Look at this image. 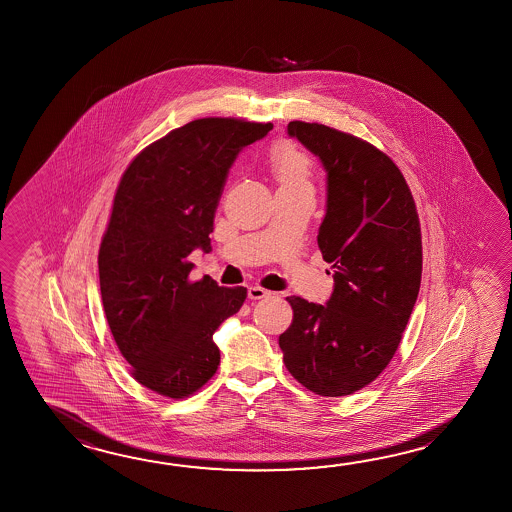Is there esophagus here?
I'll return each mask as SVG.
<instances>
[{
  "label": "esophagus",
  "instance_id": "esophagus-1",
  "mask_svg": "<svg viewBox=\"0 0 512 512\" xmlns=\"http://www.w3.org/2000/svg\"><path fill=\"white\" fill-rule=\"evenodd\" d=\"M268 295H270V292L264 290L261 286H250L248 288V297H250L251 301H259V299H264Z\"/></svg>",
  "mask_w": 512,
  "mask_h": 512
}]
</instances>
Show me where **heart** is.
<instances>
[{
  "instance_id": "obj_1",
  "label": "heart",
  "mask_w": 512,
  "mask_h": 512,
  "mask_svg": "<svg viewBox=\"0 0 512 512\" xmlns=\"http://www.w3.org/2000/svg\"><path fill=\"white\" fill-rule=\"evenodd\" d=\"M270 166L279 189H310V160L293 144L273 147Z\"/></svg>"
}]
</instances>
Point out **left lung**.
<instances>
[{
    "mask_svg": "<svg viewBox=\"0 0 512 512\" xmlns=\"http://www.w3.org/2000/svg\"><path fill=\"white\" fill-rule=\"evenodd\" d=\"M288 135L326 171L317 244L334 270V292L326 304L288 297L293 321L279 346L301 385L319 396H348L385 370L418 299V211L401 171L372 144L297 120Z\"/></svg>",
    "mask_w": 512,
    "mask_h": 512,
    "instance_id": "obj_1",
    "label": "left lung"
}]
</instances>
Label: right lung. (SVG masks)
Returning <instances> with one entry per match:
<instances>
[{"mask_svg": "<svg viewBox=\"0 0 512 512\" xmlns=\"http://www.w3.org/2000/svg\"><path fill=\"white\" fill-rule=\"evenodd\" d=\"M272 124L200 118L147 146L116 189L98 253L105 317L133 377L160 396L188 397L220 363L213 334L246 288L189 281L191 251L209 253L224 182L240 151Z\"/></svg>", "mask_w": 512, "mask_h": 512, "instance_id": "1", "label": "right lung"}]
</instances>
